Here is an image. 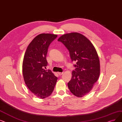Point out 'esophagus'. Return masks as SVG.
<instances>
[{
	"label": "esophagus",
	"mask_w": 122,
	"mask_h": 122,
	"mask_svg": "<svg viewBox=\"0 0 122 122\" xmlns=\"http://www.w3.org/2000/svg\"><path fill=\"white\" fill-rule=\"evenodd\" d=\"M57 74H58V75H59V76H61V75H62V74H63V72H57Z\"/></svg>",
	"instance_id": "1"
}]
</instances>
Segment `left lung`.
<instances>
[{
    "instance_id": "8db88e82",
    "label": "left lung",
    "mask_w": 122,
    "mask_h": 122,
    "mask_svg": "<svg viewBox=\"0 0 122 122\" xmlns=\"http://www.w3.org/2000/svg\"><path fill=\"white\" fill-rule=\"evenodd\" d=\"M57 41L69 51L71 61L76 62L67 86L73 95L81 98L89 93L99 77L100 64L98 53L89 39L80 33L65 34Z\"/></svg>"
}]
</instances>
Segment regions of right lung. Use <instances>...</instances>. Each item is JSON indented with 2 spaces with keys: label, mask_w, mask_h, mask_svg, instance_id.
I'll return each mask as SVG.
<instances>
[{
  "label": "right lung",
  "mask_w": 122,
  "mask_h": 122,
  "mask_svg": "<svg viewBox=\"0 0 122 122\" xmlns=\"http://www.w3.org/2000/svg\"><path fill=\"white\" fill-rule=\"evenodd\" d=\"M57 36L41 33L28 46L22 62L24 82L33 95L40 99L49 97L54 90L57 77L50 71H46V56L51 43Z\"/></svg>",
  "instance_id": "right-lung-1"
}]
</instances>
